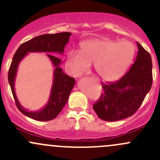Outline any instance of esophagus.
Returning <instances> with one entry per match:
<instances>
[{"label":"esophagus","mask_w":160,"mask_h":160,"mask_svg":"<svg viewBox=\"0 0 160 160\" xmlns=\"http://www.w3.org/2000/svg\"><path fill=\"white\" fill-rule=\"evenodd\" d=\"M91 79H92V80H93L94 81H96V82H97V80H96V79H95L94 77H91Z\"/></svg>","instance_id":"esophagus-1"}]
</instances>
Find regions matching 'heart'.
<instances>
[{
	"label": "heart",
	"instance_id": "1",
	"mask_svg": "<svg viewBox=\"0 0 160 160\" xmlns=\"http://www.w3.org/2000/svg\"><path fill=\"white\" fill-rule=\"evenodd\" d=\"M134 56V47L128 41L102 38L90 39L80 44L79 52L71 50L67 56L70 74L79 77L93 64L98 76L106 81H115L128 69Z\"/></svg>",
	"mask_w": 160,
	"mask_h": 160
}]
</instances>
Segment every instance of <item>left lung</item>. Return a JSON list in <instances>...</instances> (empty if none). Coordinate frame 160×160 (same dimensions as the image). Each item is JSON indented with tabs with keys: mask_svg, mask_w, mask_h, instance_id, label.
<instances>
[{
	"mask_svg": "<svg viewBox=\"0 0 160 160\" xmlns=\"http://www.w3.org/2000/svg\"><path fill=\"white\" fill-rule=\"evenodd\" d=\"M137 45L138 55L129 71L116 82L102 83L104 91L93 105L102 120L116 122L133 115L151 89V56L139 42Z\"/></svg>",
	"mask_w": 160,
	"mask_h": 160,
	"instance_id": "1",
	"label": "left lung"
}]
</instances>
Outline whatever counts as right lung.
I'll return each mask as SVG.
<instances>
[{
	"label": "right lung",
	"mask_w": 160,
	"mask_h": 160,
	"mask_svg": "<svg viewBox=\"0 0 160 160\" xmlns=\"http://www.w3.org/2000/svg\"><path fill=\"white\" fill-rule=\"evenodd\" d=\"M71 33L65 32L55 34H44L32 38L22 43L17 50L10 64L8 72V82L18 109L26 116L36 121L46 122L55 118L58 115L64 105L68 102L75 80L63 72L60 68L61 59L50 54H47L55 69L54 70L53 84L51 89L50 96L46 106L36 112H29L22 108L15 92L14 83L17 69L22 59L29 52H48V53H64V48L69 42Z\"/></svg>",
	"instance_id": "1"
}]
</instances>
